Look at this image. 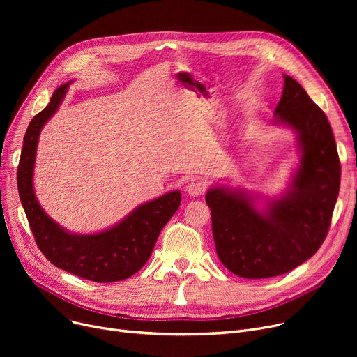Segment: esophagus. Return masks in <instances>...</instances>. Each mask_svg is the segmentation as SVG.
Returning a JSON list of instances; mask_svg holds the SVG:
<instances>
[{"label":"esophagus","mask_w":357,"mask_h":357,"mask_svg":"<svg viewBox=\"0 0 357 357\" xmlns=\"http://www.w3.org/2000/svg\"><path fill=\"white\" fill-rule=\"evenodd\" d=\"M207 190V186L199 179H192L188 185H186V194L190 197H199Z\"/></svg>","instance_id":"1"}]
</instances>
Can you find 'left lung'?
<instances>
[{"label": "left lung", "instance_id": "1", "mask_svg": "<svg viewBox=\"0 0 357 357\" xmlns=\"http://www.w3.org/2000/svg\"><path fill=\"white\" fill-rule=\"evenodd\" d=\"M284 79L275 124L295 131L301 153L284 195L269 199L266 211L243 190L214 186L205 195L218 259L248 279L287 273L320 249L340 190L342 166L327 116L294 78Z\"/></svg>", "mask_w": 357, "mask_h": 357}]
</instances>
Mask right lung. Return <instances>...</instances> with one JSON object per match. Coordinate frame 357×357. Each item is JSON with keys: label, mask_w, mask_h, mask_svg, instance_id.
Returning <instances> with one entry per match:
<instances>
[{"label": "right lung", "mask_w": 357, "mask_h": 357, "mask_svg": "<svg viewBox=\"0 0 357 357\" xmlns=\"http://www.w3.org/2000/svg\"><path fill=\"white\" fill-rule=\"evenodd\" d=\"M69 84L56 89L47 107L29 124L17 169L18 195L37 248L56 268L93 282H117L144 266L160 230L179 208L181 192L172 191L142 204L114 227L96 234H73L54 222L37 202L33 169L40 131L59 108Z\"/></svg>", "instance_id": "obj_1"}]
</instances>
